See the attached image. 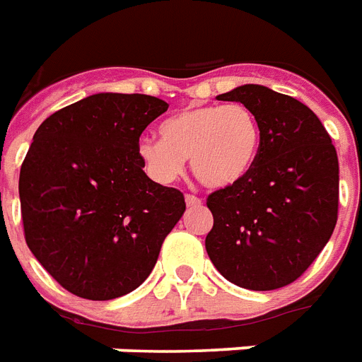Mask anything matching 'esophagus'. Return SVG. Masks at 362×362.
<instances>
[{
    "mask_svg": "<svg viewBox=\"0 0 362 362\" xmlns=\"http://www.w3.org/2000/svg\"><path fill=\"white\" fill-rule=\"evenodd\" d=\"M186 204L189 206V209H195V206H201L203 201H201L199 197H195V195H186Z\"/></svg>",
    "mask_w": 362,
    "mask_h": 362,
    "instance_id": "esophagus-1",
    "label": "esophagus"
}]
</instances>
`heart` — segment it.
<instances>
[{"instance_id": "b5f03b06", "label": "heart", "mask_w": 362, "mask_h": 362, "mask_svg": "<svg viewBox=\"0 0 362 362\" xmlns=\"http://www.w3.org/2000/svg\"><path fill=\"white\" fill-rule=\"evenodd\" d=\"M161 141L142 136L136 153L152 180L170 184L184 173L209 187H229L252 170L261 148V124L247 105H199L176 112L159 127Z\"/></svg>"}]
</instances>
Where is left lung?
<instances>
[{
	"instance_id": "1",
	"label": "left lung",
	"mask_w": 362,
	"mask_h": 362,
	"mask_svg": "<svg viewBox=\"0 0 362 362\" xmlns=\"http://www.w3.org/2000/svg\"><path fill=\"white\" fill-rule=\"evenodd\" d=\"M261 124V148L240 182L210 193L214 227L204 246L223 278L272 291L304 274L338 220V156L320 118L295 98L259 84L218 95Z\"/></svg>"
}]
</instances>
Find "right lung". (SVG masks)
Segmentation results:
<instances>
[{
    "mask_svg": "<svg viewBox=\"0 0 362 362\" xmlns=\"http://www.w3.org/2000/svg\"><path fill=\"white\" fill-rule=\"evenodd\" d=\"M169 105L142 93H95L39 125L20 169L25 244L76 297L110 300L141 286L186 210L150 180L139 136Z\"/></svg>",
    "mask_w": 362,
    "mask_h": 362,
    "instance_id": "add662e5",
    "label": "right lung"
}]
</instances>
